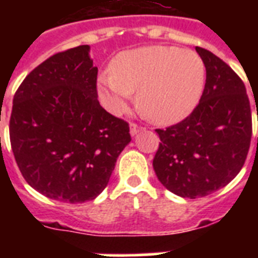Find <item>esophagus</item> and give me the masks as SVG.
Masks as SVG:
<instances>
[{
	"label": "esophagus",
	"instance_id": "esophagus-1",
	"mask_svg": "<svg viewBox=\"0 0 258 258\" xmlns=\"http://www.w3.org/2000/svg\"><path fill=\"white\" fill-rule=\"evenodd\" d=\"M142 130H143V127L135 124V123H131V124H130V134H131L133 137H135V135H137L139 131H142Z\"/></svg>",
	"mask_w": 258,
	"mask_h": 258
}]
</instances>
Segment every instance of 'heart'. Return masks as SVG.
<instances>
[{
	"mask_svg": "<svg viewBox=\"0 0 258 258\" xmlns=\"http://www.w3.org/2000/svg\"><path fill=\"white\" fill-rule=\"evenodd\" d=\"M206 68L200 54L175 46L149 45L117 54L97 91L113 113L124 112L138 91V104L150 120L172 124L194 111L204 93Z\"/></svg>",
	"mask_w": 258,
	"mask_h": 258,
	"instance_id": "heart-1",
	"label": "heart"
}]
</instances>
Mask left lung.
Returning a JSON list of instances; mask_svg holds the SVG:
<instances>
[{
  "label": "left lung",
  "mask_w": 258,
  "mask_h": 258,
  "mask_svg": "<svg viewBox=\"0 0 258 258\" xmlns=\"http://www.w3.org/2000/svg\"><path fill=\"white\" fill-rule=\"evenodd\" d=\"M196 50L206 68L200 104L178 124L155 130L161 143L153 161L159 182L191 200L225 187L240 172L252 138L242 80L214 53L200 46Z\"/></svg>",
  "instance_id": "obj_1"
}]
</instances>
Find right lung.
Masks as SVG:
<instances>
[{
  "label": "right lung",
  "mask_w": 258,
  "mask_h": 258,
  "mask_svg": "<svg viewBox=\"0 0 258 258\" xmlns=\"http://www.w3.org/2000/svg\"><path fill=\"white\" fill-rule=\"evenodd\" d=\"M89 49L76 46L36 67L18 87L10 115L22 176L42 196L68 204L95 200L131 142L128 123L97 100Z\"/></svg>",
  "instance_id": "1"
}]
</instances>
